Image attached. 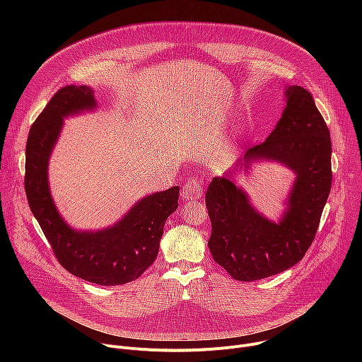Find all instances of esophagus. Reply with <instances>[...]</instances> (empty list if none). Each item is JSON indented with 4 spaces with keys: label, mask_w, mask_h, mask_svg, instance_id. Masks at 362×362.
<instances>
[{
    "label": "esophagus",
    "mask_w": 362,
    "mask_h": 362,
    "mask_svg": "<svg viewBox=\"0 0 362 362\" xmlns=\"http://www.w3.org/2000/svg\"><path fill=\"white\" fill-rule=\"evenodd\" d=\"M203 193V185L197 179H189L183 189H182V196L185 200H197Z\"/></svg>",
    "instance_id": "esophagus-1"
}]
</instances>
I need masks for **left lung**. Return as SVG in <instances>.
<instances>
[{"label": "left lung", "instance_id": "1", "mask_svg": "<svg viewBox=\"0 0 362 362\" xmlns=\"http://www.w3.org/2000/svg\"><path fill=\"white\" fill-rule=\"evenodd\" d=\"M286 106L274 132L250 147L236 166L214 177L206 192L212 222L208 242L218 265L233 279L252 282L298 264L311 246L331 192V136L308 90L286 87ZM256 160L285 164L297 175L278 223L267 220L234 185L236 171Z\"/></svg>", "mask_w": 362, "mask_h": 362}]
</instances>
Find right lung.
<instances>
[{
  "instance_id": "1",
  "label": "right lung",
  "mask_w": 362,
  "mask_h": 362,
  "mask_svg": "<svg viewBox=\"0 0 362 362\" xmlns=\"http://www.w3.org/2000/svg\"><path fill=\"white\" fill-rule=\"evenodd\" d=\"M93 90L66 86L48 101L30 129L25 146V193L60 265L95 285H123L137 279L156 259L166 219L177 209L179 187L140 199L113 226L76 230L59 214L48 187V160L64 117L95 109Z\"/></svg>"
}]
</instances>
